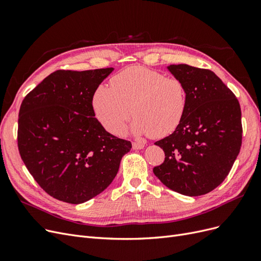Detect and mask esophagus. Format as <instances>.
<instances>
[{"label":"esophagus","mask_w":261,"mask_h":261,"mask_svg":"<svg viewBox=\"0 0 261 261\" xmlns=\"http://www.w3.org/2000/svg\"><path fill=\"white\" fill-rule=\"evenodd\" d=\"M144 147H145L144 143H138V141H134L133 143V149H135V150L143 149Z\"/></svg>","instance_id":"1"}]
</instances>
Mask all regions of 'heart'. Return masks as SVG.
I'll return each instance as SVG.
<instances>
[{"mask_svg":"<svg viewBox=\"0 0 261 261\" xmlns=\"http://www.w3.org/2000/svg\"><path fill=\"white\" fill-rule=\"evenodd\" d=\"M94 113L109 132L121 135L133 114L137 136L162 138L179 125L186 110L185 86L175 77L144 66H130L101 85L92 97Z\"/></svg>","mask_w":261,"mask_h":261,"instance_id":"obj_1","label":"heart"}]
</instances>
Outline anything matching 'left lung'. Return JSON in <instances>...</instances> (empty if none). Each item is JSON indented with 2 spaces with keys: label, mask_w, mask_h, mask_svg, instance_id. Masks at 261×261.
<instances>
[{
  "label": "left lung",
  "mask_w": 261,
  "mask_h": 261,
  "mask_svg": "<svg viewBox=\"0 0 261 261\" xmlns=\"http://www.w3.org/2000/svg\"><path fill=\"white\" fill-rule=\"evenodd\" d=\"M168 69L185 86L186 110L177 128L154 143L165 159L153 173L172 191L201 196L222 183L240 153L241 107L210 69L187 64Z\"/></svg>",
  "instance_id": "8db88e82"
}]
</instances>
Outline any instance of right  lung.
Masks as SVG:
<instances>
[{"instance_id": "right-lung-1", "label": "right lung", "mask_w": 261, "mask_h": 261, "mask_svg": "<svg viewBox=\"0 0 261 261\" xmlns=\"http://www.w3.org/2000/svg\"><path fill=\"white\" fill-rule=\"evenodd\" d=\"M112 67L57 70L22 100L18 150L45 193L83 203L112 183L132 143L108 133L94 117L92 97Z\"/></svg>"}]
</instances>
